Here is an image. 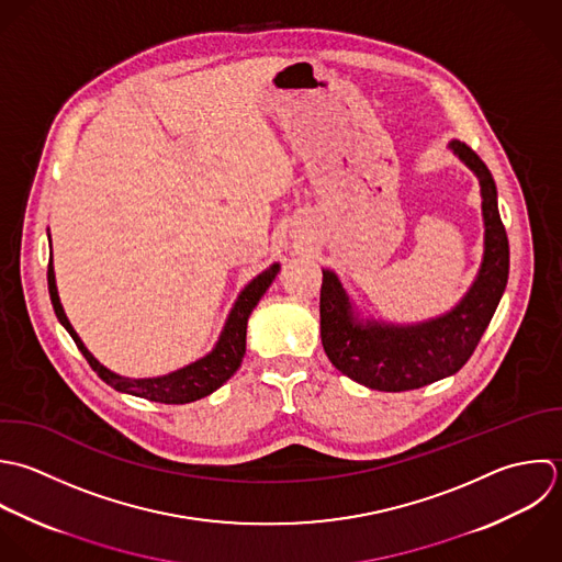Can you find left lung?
Returning <instances> with one entry per match:
<instances>
[{
	"mask_svg": "<svg viewBox=\"0 0 562 562\" xmlns=\"http://www.w3.org/2000/svg\"><path fill=\"white\" fill-rule=\"evenodd\" d=\"M451 148L480 177L486 223L480 276L451 313L418 326L359 324L337 276L324 271L319 293L324 350L341 374L379 392L418 390L456 374L475 352L508 284L510 247L495 179L469 144L453 139Z\"/></svg>",
	"mask_w": 562,
	"mask_h": 562,
	"instance_id": "1",
	"label": "left lung"
}]
</instances>
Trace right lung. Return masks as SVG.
<instances>
[{
    "mask_svg": "<svg viewBox=\"0 0 562 562\" xmlns=\"http://www.w3.org/2000/svg\"><path fill=\"white\" fill-rule=\"evenodd\" d=\"M278 265L269 267L267 271H262L258 278H254L245 291L240 293L238 302L234 304L227 324L221 333V339L216 344V348L199 359L196 363L177 370L168 376H159V379H124L117 376L113 372H109L104 366H100L82 346V341L78 339V335L74 333L71 324L67 322L63 306L58 302V293H56V284H54V269L52 262L47 265V291H49V300L54 306V313L58 317V322L65 326V330L71 335L74 344L78 346V350L82 352V357L87 359V363L91 366V370L113 390L117 392H126L146 401H155V403H164V405H183V403H192L199 401L207 394H212L214 390H218L229 376H234V372L240 368L243 357H245V337H247V319L251 315V311L256 308V304L260 302V297L265 295V291L271 286L273 278L278 276Z\"/></svg>",
    "mask_w": 562,
    "mask_h": 562,
    "instance_id": "right-lung-1",
    "label": "right lung"
}]
</instances>
